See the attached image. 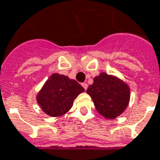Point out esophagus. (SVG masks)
Segmentation results:
<instances>
[{
	"instance_id": "obj_1",
	"label": "esophagus",
	"mask_w": 160,
	"mask_h": 160,
	"mask_svg": "<svg viewBox=\"0 0 160 160\" xmlns=\"http://www.w3.org/2000/svg\"><path fill=\"white\" fill-rule=\"evenodd\" d=\"M82 86L83 87V89H85V90L88 89V84H87L86 82H83V83H82Z\"/></svg>"
}]
</instances>
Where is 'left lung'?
<instances>
[{"label":"left lung","mask_w":160,"mask_h":160,"mask_svg":"<svg viewBox=\"0 0 160 160\" xmlns=\"http://www.w3.org/2000/svg\"><path fill=\"white\" fill-rule=\"evenodd\" d=\"M86 92L91 96L96 110L108 119H114L128 107L129 87L119 78L101 73L94 78Z\"/></svg>","instance_id":"1"}]
</instances>
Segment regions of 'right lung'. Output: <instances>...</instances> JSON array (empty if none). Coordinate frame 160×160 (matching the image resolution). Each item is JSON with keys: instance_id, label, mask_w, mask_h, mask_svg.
<instances>
[{"instance_id": "add662e5", "label": "right lung", "mask_w": 160, "mask_h": 160, "mask_svg": "<svg viewBox=\"0 0 160 160\" xmlns=\"http://www.w3.org/2000/svg\"><path fill=\"white\" fill-rule=\"evenodd\" d=\"M84 89L76 80L52 74L37 96L42 110L50 116H60L71 109L76 97Z\"/></svg>"}]
</instances>
